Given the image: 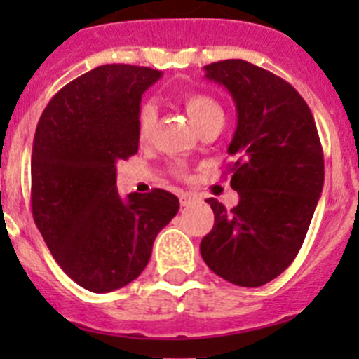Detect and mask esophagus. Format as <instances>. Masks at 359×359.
<instances>
[{"label": "esophagus", "mask_w": 359, "mask_h": 359, "mask_svg": "<svg viewBox=\"0 0 359 359\" xmlns=\"http://www.w3.org/2000/svg\"><path fill=\"white\" fill-rule=\"evenodd\" d=\"M179 198H180V205L182 206L191 205V203L196 200V198H194V194H191V193H180Z\"/></svg>", "instance_id": "1"}]
</instances>
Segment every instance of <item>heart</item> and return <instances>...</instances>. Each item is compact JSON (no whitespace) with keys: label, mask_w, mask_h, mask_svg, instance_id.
I'll return each mask as SVG.
<instances>
[{"label":"heart","mask_w":359,"mask_h":359,"mask_svg":"<svg viewBox=\"0 0 359 359\" xmlns=\"http://www.w3.org/2000/svg\"><path fill=\"white\" fill-rule=\"evenodd\" d=\"M184 106H186L187 114L191 116V119H193L198 128H203V126L212 121L224 119V111L220 104L212 95H206V93H187L184 97ZM156 118L158 111L154 104L146 102L140 106L139 112H137V133H139L140 140L149 139L154 125H156Z\"/></svg>","instance_id":"obj_1"}]
</instances>
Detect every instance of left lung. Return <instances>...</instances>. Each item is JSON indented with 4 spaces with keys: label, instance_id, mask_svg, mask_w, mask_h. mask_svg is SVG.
<instances>
[{
    "label": "left lung",
    "instance_id": "left-lung-1",
    "mask_svg": "<svg viewBox=\"0 0 359 359\" xmlns=\"http://www.w3.org/2000/svg\"><path fill=\"white\" fill-rule=\"evenodd\" d=\"M205 78L226 86L238 125L227 153L240 203L215 215L201 240L206 266L238 287H262L293 262L323 191L325 163L306 100L280 76L247 60L208 64Z\"/></svg>",
    "mask_w": 359,
    "mask_h": 359
}]
</instances>
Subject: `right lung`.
Listing matches in <instances>:
<instances>
[{"instance_id": "obj_1", "label": "right lung", "mask_w": 359, "mask_h": 359, "mask_svg": "<svg viewBox=\"0 0 359 359\" xmlns=\"http://www.w3.org/2000/svg\"><path fill=\"white\" fill-rule=\"evenodd\" d=\"M161 71L106 64L72 79L43 111L31 156L32 217L64 273L95 293L132 283L179 212L163 189H116V163L139 151L137 112Z\"/></svg>"}]
</instances>
